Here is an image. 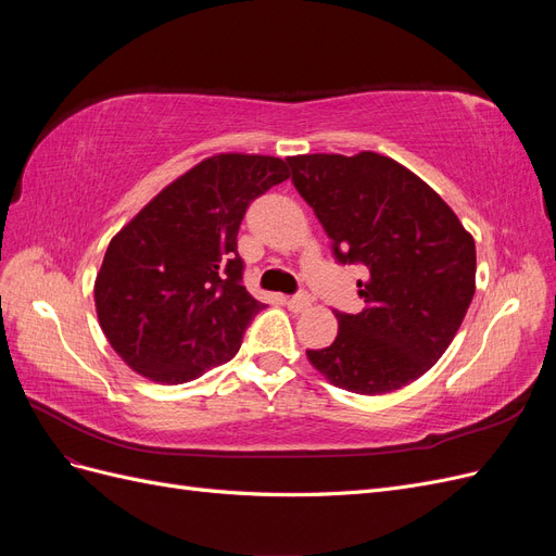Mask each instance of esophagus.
Listing matches in <instances>:
<instances>
[{
  "instance_id": "esophagus-1",
  "label": "esophagus",
  "mask_w": 556,
  "mask_h": 556,
  "mask_svg": "<svg viewBox=\"0 0 556 556\" xmlns=\"http://www.w3.org/2000/svg\"><path fill=\"white\" fill-rule=\"evenodd\" d=\"M311 304H313V299H311V294H306V292H299V294H294V296L288 299V308L294 311V313H301V311L311 308Z\"/></svg>"
}]
</instances>
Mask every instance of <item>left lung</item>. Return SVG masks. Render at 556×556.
Segmentation results:
<instances>
[{
  "instance_id": "1",
  "label": "left lung",
  "mask_w": 556,
  "mask_h": 556,
  "mask_svg": "<svg viewBox=\"0 0 556 556\" xmlns=\"http://www.w3.org/2000/svg\"><path fill=\"white\" fill-rule=\"evenodd\" d=\"M292 182L341 264H364V308L339 313L329 348L306 350L331 384L387 394L443 357L476 294V241L439 192L392 157L294 155Z\"/></svg>"
}]
</instances>
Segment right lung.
Here are the masks:
<instances>
[{
    "instance_id": "1",
    "label": "right lung",
    "mask_w": 556,
    "mask_h": 556,
    "mask_svg": "<svg viewBox=\"0 0 556 556\" xmlns=\"http://www.w3.org/2000/svg\"><path fill=\"white\" fill-rule=\"evenodd\" d=\"M288 162L220 153L155 194L111 239L94 280L99 327L121 359L160 384L229 362L264 304L243 288L245 208L288 180Z\"/></svg>"
}]
</instances>
